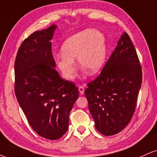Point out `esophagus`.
Instances as JSON below:
<instances>
[{
    "label": "esophagus",
    "instance_id": "obj_1",
    "mask_svg": "<svg viewBox=\"0 0 157 157\" xmlns=\"http://www.w3.org/2000/svg\"><path fill=\"white\" fill-rule=\"evenodd\" d=\"M78 91L79 92H80L81 94H84V88L82 86H78Z\"/></svg>",
    "mask_w": 157,
    "mask_h": 157
}]
</instances>
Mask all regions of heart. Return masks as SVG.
<instances>
[{
    "label": "heart",
    "mask_w": 157,
    "mask_h": 157,
    "mask_svg": "<svg viewBox=\"0 0 157 157\" xmlns=\"http://www.w3.org/2000/svg\"><path fill=\"white\" fill-rule=\"evenodd\" d=\"M61 54L55 58L57 68L67 80H73L76 72L77 59L80 67L91 75L98 73L105 65L107 41L102 33L95 29H86L64 41Z\"/></svg>",
    "instance_id": "b5f03b06"
}]
</instances>
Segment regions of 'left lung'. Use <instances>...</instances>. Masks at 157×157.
Returning a JSON list of instances; mask_svg holds the SVG:
<instances>
[{
	"label": "left lung",
	"instance_id": "8db88e82",
	"mask_svg": "<svg viewBox=\"0 0 157 157\" xmlns=\"http://www.w3.org/2000/svg\"><path fill=\"white\" fill-rule=\"evenodd\" d=\"M141 84L140 61L124 32L100 74L84 92L98 132L110 136L127 127L134 114Z\"/></svg>",
	"mask_w": 157,
	"mask_h": 157
}]
</instances>
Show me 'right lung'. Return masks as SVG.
<instances>
[{"label":"right lung","mask_w":157,"mask_h":157,"mask_svg":"<svg viewBox=\"0 0 157 157\" xmlns=\"http://www.w3.org/2000/svg\"><path fill=\"white\" fill-rule=\"evenodd\" d=\"M57 25L36 31L17 52L15 95L30 125L40 136L57 140L68 129L69 113L78 98L73 83L55 70L52 42Z\"/></svg>","instance_id":"add662e5"}]
</instances>
